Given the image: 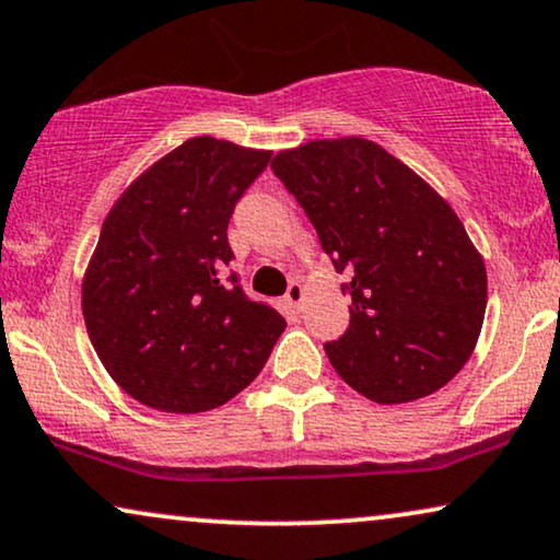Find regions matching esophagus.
<instances>
[{"instance_id": "34e87169", "label": "esophagus", "mask_w": 560, "mask_h": 560, "mask_svg": "<svg viewBox=\"0 0 560 560\" xmlns=\"http://www.w3.org/2000/svg\"><path fill=\"white\" fill-rule=\"evenodd\" d=\"M285 301H288L290 308H295V311L303 308V301H306V288H303L298 280H293V282H290L288 293H285Z\"/></svg>"}]
</instances>
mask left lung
I'll list each match as a JSON object with an SVG mask.
<instances>
[{
    "instance_id": "left-lung-1",
    "label": "left lung",
    "mask_w": 560,
    "mask_h": 560,
    "mask_svg": "<svg viewBox=\"0 0 560 560\" xmlns=\"http://www.w3.org/2000/svg\"><path fill=\"white\" fill-rule=\"evenodd\" d=\"M272 172L350 280V326L324 345L342 381L375 404L453 381L481 334L486 265L450 202L360 136L278 151Z\"/></svg>"
}]
</instances>
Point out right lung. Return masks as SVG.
Here are the masks:
<instances>
[{
  "mask_svg": "<svg viewBox=\"0 0 560 560\" xmlns=\"http://www.w3.org/2000/svg\"><path fill=\"white\" fill-rule=\"evenodd\" d=\"M270 154L195 136L138 174L107 213L82 314L100 362L143 406L200 413L226 404L285 329L278 311L223 285L229 218Z\"/></svg>",
  "mask_w": 560,
  "mask_h": 560,
  "instance_id": "right-lung-1",
  "label": "right lung"
}]
</instances>
